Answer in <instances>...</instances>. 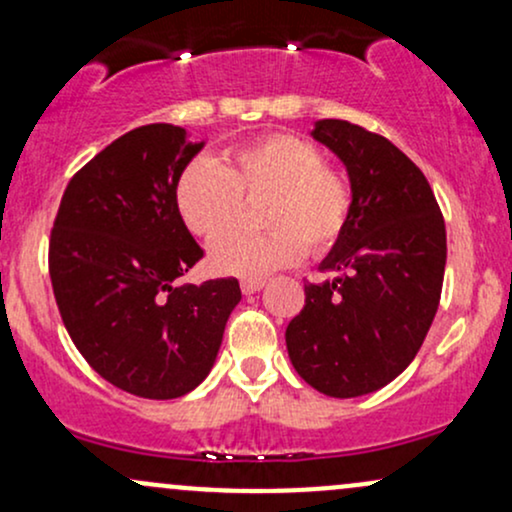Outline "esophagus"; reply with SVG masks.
<instances>
[{"label":"esophagus","instance_id":"esophagus-1","mask_svg":"<svg viewBox=\"0 0 512 512\" xmlns=\"http://www.w3.org/2000/svg\"><path fill=\"white\" fill-rule=\"evenodd\" d=\"M264 284H267L264 279H243V281H240V289H243L245 296H250V293L262 291Z\"/></svg>","mask_w":512,"mask_h":512}]
</instances>
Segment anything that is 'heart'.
Here are the masks:
<instances>
[{
  "mask_svg": "<svg viewBox=\"0 0 512 512\" xmlns=\"http://www.w3.org/2000/svg\"><path fill=\"white\" fill-rule=\"evenodd\" d=\"M264 196L257 237L234 234L209 248L216 274L262 279L305 255L332 250L354 209L351 182L325 166L322 151L298 134H264L226 151L219 163L195 158L175 180V209L199 238H218L235 225L243 198Z\"/></svg>",
  "mask_w": 512,
  "mask_h": 512,
  "instance_id": "b5f03b06",
  "label": "heart"
}]
</instances>
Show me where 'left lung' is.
Here are the masks:
<instances>
[{
	"label": "left lung",
	"instance_id": "1",
	"mask_svg": "<svg viewBox=\"0 0 512 512\" xmlns=\"http://www.w3.org/2000/svg\"><path fill=\"white\" fill-rule=\"evenodd\" d=\"M310 134L346 166L354 209L320 264L334 279L305 284L286 349L317 392L361 397L424 344L443 289L445 221L426 175L385 137L346 120H317Z\"/></svg>",
	"mask_w": 512,
	"mask_h": 512
}]
</instances>
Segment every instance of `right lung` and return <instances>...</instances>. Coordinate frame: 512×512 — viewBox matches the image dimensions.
Wrapping results in <instances>:
<instances>
[{
	"label": "right lung",
	"instance_id": "1",
	"mask_svg": "<svg viewBox=\"0 0 512 512\" xmlns=\"http://www.w3.org/2000/svg\"><path fill=\"white\" fill-rule=\"evenodd\" d=\"M175 125L122 134L69 180L50 236V279L69 337L120 390L175 399L214 366L238 279L173 286L202 260L175 180L202 151Z\"/></svg>",
	"mask_w": 512,
	"mask_h": 512
}]
</instances>
